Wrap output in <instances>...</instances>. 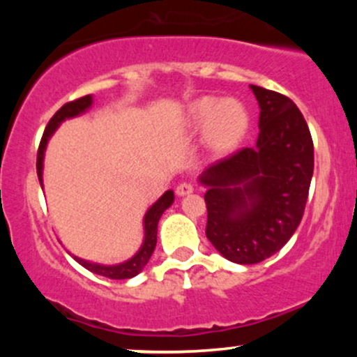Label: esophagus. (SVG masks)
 <instances>
[{"mask_svg":"<svg viewBox=\"0 0 357 357\" xmlns=\"http://www.w3.org/2000/svg\"><path fill=\"white\" fill-rule=\"evenodd\" d=\"M192 190H195V188H192V184H190V183H179L178 186H176V195H178V196L191 195Z\"/></svg>","mask_w":357,"mask_h":357,"instance_id":"obj_1","label":"esophagus"}]
</instances>
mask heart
Instances as JSON below:
<instances>
[{
	"instance_id": "b5f03b06",
	"label": "heart",
	"mask_w": 357,
	"mask_h": 357,
	"mask_svg": "<svg viewBox=\"0 0 357 357\" xmlns=\"http://www.w3.org/2000/svg\"><path fill=\"white\" fill-rule=\"evenodd\" d=\"M195 129H204V146L213 155L231 153L243 141L248 130V114L238 100L203 97L190 109Z\"/></svg>"
}]
</instances>
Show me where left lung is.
Instances as JSON below:
<instances>
[{
  "label": "left lung",
  "instance_id": "left-lung-1",
  "mask_svg": "<svg viewBox=\"0 0 357 357\" xmlns=\"http://www.w3.org/2000/svg\"><path fill=\"white\" fill-rule=\"evenodd\" d=\"M260 107L255 147H243L199 176L206 186V236L227 260L252 265L297 230L314 173V144L289 97L250 85Z\"/></svg>",
  "mask_w": 357,
  "mask_h": 357
}]
</instances>
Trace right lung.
I'll return each instance as SVG.
<instances>
[{"label": "right lung", "mask_w": 357, "mask_h": 357, "mask_svg": "<svg viewBox=\"0 0 357 357\" xmlns=\"http://www.w3.org/2000/svg\"><path fill=\"white\" fill-rule=\"evenodd\" d=\"M92 105V96H85L80 97V99L67 102L65 105L56 110L55 116L50 119L48 122L47 129H45L42 141H40V147H38V155H36V173H38V179L40 184L43 186V155H45V149H47L48 139L52 137V134L55 132L56 127H59L65 119H72L80 116V114L87 112ZM174 202V192L173 191H166L161 198L155 202L153 206L149 208L144 216V241H142L141 248L139 252L134 255L132 258H129L127 261H122L119 265H99V264H92V261L82 260L79 257H73L77 261L85 267L90 272L97 273V275L107 277V278H114V280H124V278H132L136 277L139 272H142V268L146 267V264L149 261L151 255H153L154 248H155V241H158V223L161 215L165 213L167 208L171 206Z\"/></svg>", "instance_id": "obj_1"}]
</instances>
